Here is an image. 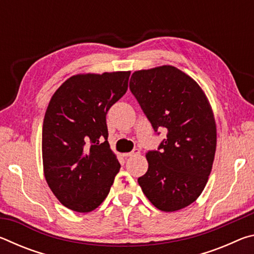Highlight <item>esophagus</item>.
<instances>
[{
	"label": "esophagus",
	"instance_id": "1",
	"mask_svg": "<svg viewBox=\"0 0 254 254\" xmlns=\"http://www.w3.org/2000/svg\"><path fill=\"white\" fill-rule=\"evenodd\" d=\"M140 153V150L139 149H134L133 151L128 152V153H123V157L126 158H128V157H134V156H137V154Z\"/></svg>",
	"mask_w": 254,
	"mask_h": 254
}]
</instances>
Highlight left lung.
<instances>
[{
	"instance_id": "8db88e82",
	"label": "left lung",
	"mask_w": 254,
	"mask_h": 254,
	"mask_svg": "<svg viewBox=\"0 0 254 254\" xmlns=\"http://www.w3.org/2000/svg\"><path fill=\"white\" fill-rule=\"evenodd\" d=\"M130 89L152 124L167 130L158 150L145 154L148 171L137 179L162 212L187 207L207 184L216 151V123L203 89L170 65L132 74Z\"/></svg>"
}]
</instances>
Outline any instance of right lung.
Here are the masks:
<instances>
[{"label": "right lung", "instance_id": "right-lung-1", "mask_svg": "<svg viewBox=\"0 0 254 254\" xmlns=\"http://www.w3.org/2000/svg\"><path fill=\"white\" fill-rule=\"evenodd\" d=\"M130 74L74 75L47 107L42 126L45 178L60 203L74 212L97 208L121 168L107 141L106 114L127 93Z\"/></svg>", "mask_w": 254, "mask_h": 254}]
</instances>
